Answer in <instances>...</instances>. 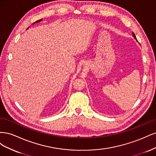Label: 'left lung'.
Instances as JSON below:
<instances>
[{
  "label": "left lung",
  "mask_w": 156,
  "mask_h": 156,
  "mask_svg": "<svg viewBox=\"0 0 156 156\" xmlns=\"http://www.w3.org/2000/svg\"><path fill=\"white\" fill-rule=\"evenodd\" d=\"M133 36L135 37V39H136V36H135V34H134L133 32ZM136 41H137V40H136Z\"/></svg>",
  "instance_id": "1"
}]
</instances>
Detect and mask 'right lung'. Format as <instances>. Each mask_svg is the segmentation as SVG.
<instances>
[{
  "label": "right lung",
  "mask_w": 156,
  "mask_h": 156,
  "mask_svg": "<svg viewBox=\"0 0 156 156\" xmlns=\"http://www.w3.org/2000/svg\"><path fill=\"white\" fill-rule=\"evenodd\" d=\"M41 20H37V21H36L35 23H34H34H38V22H40V21H41ZM29 28H28V29H29Z\"/></svg>",
  "instance_id": "add662e5"
}]
</instances>
